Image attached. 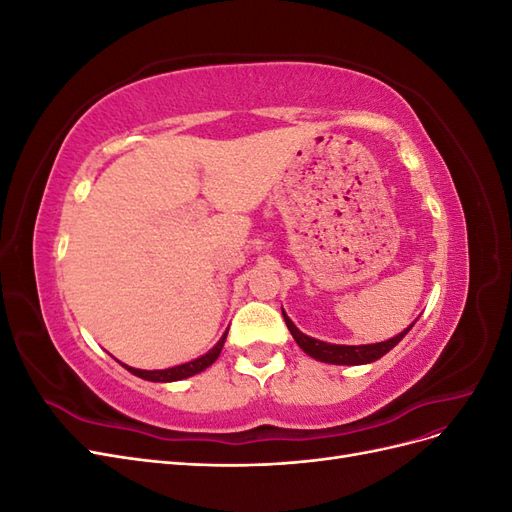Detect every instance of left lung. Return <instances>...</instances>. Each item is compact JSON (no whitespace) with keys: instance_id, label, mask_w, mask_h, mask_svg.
I'll list each match as a JSON object with an SVG mask.
<instances>
[{"instance_id":"left-lung-1","label":"left lung","mask_w":512,"mask_h":512,"mask_svg":"<svg viewBox=\"0 0 512 512\" xmlns=\"http://www.w3.org/2000/svg\"><path fill=\"white\" fill-rule=\"evenodd\" d=\"M284 320H286V327L292 333L294 342L301 346L303 352H307L312 359L316 361H324V363H333V365H363V363H371V361H378L380 356H384L391 348H395L404 335L414 327H410L395 335L393 339H386V342L380 344H369V346H337V344H327V342H318L314 337H307L305 333H301L297 327H294L292 320L286 316V312L282 309Z\"/></svg>"}]
</instances>
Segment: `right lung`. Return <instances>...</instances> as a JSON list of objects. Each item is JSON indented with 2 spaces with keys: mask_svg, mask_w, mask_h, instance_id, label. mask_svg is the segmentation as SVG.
<instances>
[{
  "mask_svg": "<svg viewBox=\"0 0 512 512\" xmlns=\"http://www.w3.org/2000/svg\"><path fill=\"white\" fill-rule=\"evenodd\" d=\"M226 333H228V331H226ZM226 333H224V337L220 339V342L215 344V348H211L205 356H200V359H194V361H190V363H183V365L170 367V369H153V371L134 369V367H128V365H126V369H130L134 376L143 378V380H151V382H175V380L190 378V376H194V374H200V371L207 369L211 363H215V359H218L220 352H222Z\"/></svg>",
  "mask_w": 512,
  "mask_h": 512,
  "instance_id": "add662e5",
  "label": "right lung"
}]
</instances>
